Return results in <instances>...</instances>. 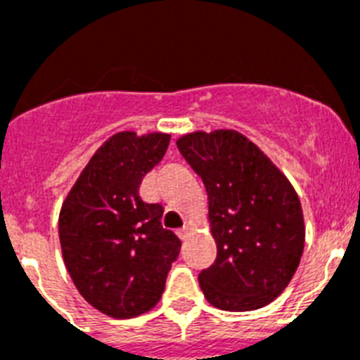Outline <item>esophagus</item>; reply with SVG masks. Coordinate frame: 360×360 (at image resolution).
<instances>
[{
  "instance_id": "esophagus-1",
  "label": "esophagus",
  "mask_w": 360,
  "mask_h": 360,
  "mask_svg": "<svg viewBox=\"0 0 360 360\" xmlns=\"http://www.w3.org/2000/svg\"><path fill=\"white\" fill-rule=\"evenodd\" d=\"M176 234H178V238H180V240H186L187 234H189V229H187V227L180 229V231H176Z\"/></svg>"
}]
</instances>
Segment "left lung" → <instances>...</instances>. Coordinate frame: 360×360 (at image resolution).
I'll use <instances>...</instances> for the list:
<instances>
[{
  "instance_id": "obj_1",
  "label": "left lung",
  "mask_w": 360,
  "mask_h": 360,
  "mask_svg": "<svg viewBox=\"0 0 360 360\" xmlns=\"http://www.w3.org/2000/svg\"><path fill=\"white\" fill-rule=\"evenodd\" d=\"M178 149L202 178L216 262L198 276L209 303L249 311L288 287L304 247L303 209L288 178L234 129L180 136Z\"/></svg>"
}]
</instances>
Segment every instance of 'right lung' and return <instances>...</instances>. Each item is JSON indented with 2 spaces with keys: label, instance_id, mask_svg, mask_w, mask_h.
<instances>
[{
  "label": "right lung",
  "instance_id": "add662e5",
  "mask_svg": "<svg viewBox=\"0 0 360 360\" xmlns=\"http://www.w3.org/2000/svg\"><path fill=\"white\" fill-rule=\"evenodd\" d=\"M171 135L120 131L95 151L59 212L63 259L73 285L98 311L129 319L160 301L180 254L162 227L164 207L139 196L142 178L164 158Z\"/></svg>",
  "mask_w": 360,
  "mask_h": 360
}]
</instances>
